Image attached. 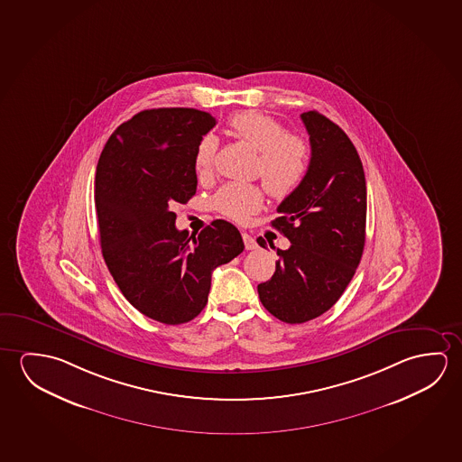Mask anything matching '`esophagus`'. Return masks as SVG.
<instances>
[{"instance_id": "obj_1", "label": "esophagus", "mask_w": 462, "mask_h": 462, "mask_svg": "<svg viewBox=\"0 0 462 462\" xmlns=\"http://www.w3.org/2000/svg\"><path fill=\"white\" fill-rule=\"evenodd\" d=\"M242 239H244V244H245V249L255 250L258 247L255 237L250 236L249 233H242Z\"/></svg>"}]
</instances>
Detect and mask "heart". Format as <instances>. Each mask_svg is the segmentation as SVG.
Returning <instances> with one entry per match:
<instances>
[{
    "instance_id": "1",
    "label": "heart",
    "mask_w": 462,
    "mask_h": 462,
    "mask_svg": "<svg viewBox=\"0 0 462 462\" xmlns=\"http://www.w3.org/2000/svg\"><path fill=\"white\" fill-rule=\"evenodd\" d=\"M227 126L237 140L258 151L256 173L262 176L270 196L282 200L300 188L311 163L307 141L286 133L281 122L258 110L236 114L229 118ZM215 157L217 141L213 136L202 138L194 155L199 175L212 173ZM262 206L263 190L254 184H226L215 196L217 210L231 220L245 221Z\"/></svg>"
}]
</instances>
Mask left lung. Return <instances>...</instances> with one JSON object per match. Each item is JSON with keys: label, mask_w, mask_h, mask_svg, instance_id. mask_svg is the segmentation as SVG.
Wrapping results in <instances>:
<instances>
[{"label": "left lung", "mask_w": 462, "mask_h": 462, "mask_svg": "<svg viewBox=\"0 0 462 462\" xmlns=\"http://www.w3.org/2000/svg\"><path fill=\"white\" fill-rule=\"evenodd\" d=\"M300 117L310 134L311 163L300 188L279 204L281 217L272 223L291 247L278 249L276 272L258 284L263 307L289 324L315 319L342 297L366 239V178L356 149L344 130L319 112L310 110ZM256 242L266 245L262 237Z\"/></svg>", "instance_id": "obj_1"}]
</instances>
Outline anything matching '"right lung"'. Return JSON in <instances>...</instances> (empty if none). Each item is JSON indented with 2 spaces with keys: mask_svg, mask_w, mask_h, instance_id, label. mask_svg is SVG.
I'll list each match as a JSON object with an SVG mask.
<instances>
[{
  "mask_svg": "<svg viewBox=\"0 0 462 462\" xmlns=\"http://www.w3.org/2000/svg\"><path fill=\"white\" fill-rule=\"evenodd\" d=\"M215 125L202 110H143L110 134L96 167L104 262L125 299L163 324L194 319L213 270L244 250L227 221H212L199 236L175 226L173 207L196 194L194 155Z\"/></svg>",
  "mask_w": 462,
  "mask_h": 462,
  "instance_id": "obj_1",
  "label": "right lung"
}]
</instances>
